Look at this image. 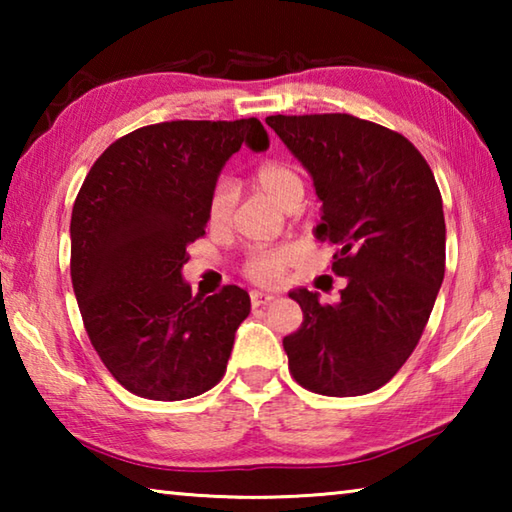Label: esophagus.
<instances>
[{"instance_id":"34e87169","label":"esophagus","mask_w":512,"mask_h":512,"mask_svg":"<svg viewBox=\"0 0 512 512\" xmlns=\"http://www.w3.org/2000/svg\"><path fill=\"white\" fill-rule=\"evenodd\" d=\"M275 296L273 291H264V289H255L250 291V300H253V307H259V305H266V302H271Z\"/></svg>"}]
</instances>
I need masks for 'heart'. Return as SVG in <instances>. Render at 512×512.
<instances>
[{
	"label": "heart",
	"mask_w": 512,
	"mask_h": 512,
	"mask_svg": "<svg viewBox=\"0 0 512 512\" xmlns=\"http://www.w3.org/2000/svg\"><path fill=\"white\" fill-rule=\"evenodd\" d=\"M255 185L275 201L280 207L298 205L302 194H305V183H302L300 171L289 162L282 160H266L259 164L253 173ZM232 207L230 187H216L210 201V221L223 223L228 219ZM293 262V250L289 246H273V248H257L246 259V273L255 282H273L280 277L287 266Z\"/></svg>",
	"instance_id": "heart-1"
}]
</instances>
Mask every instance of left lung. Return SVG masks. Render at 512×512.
<instances>
[{
	"instance_id": "1",
	"label": "left lung",
	"mask_w": 512,
	"mask_h": 512,
	"mask_svg": "<svg viewBox=\"0 0 512 512\" xmlns=\"http://www.w3.org/2000/svg\"><path fill=\"white\" fill-rule=\"evenodd\" d=\"M309 171L318 241L336 246L341 300L293 289L302 325L284 336L291 375L329 397L366 395L418 345L445 277V214L436 178L400 133L352 115L266 117Z\"/></svg>"
}]
</instances>
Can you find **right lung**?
Instances as JSON below:
<instances>
[{"label": "right lung", "mask_w": 512, "mask_h": 512, "mask_svg": "<svg viewBox=\"0 0 512 512\" xmlns=\"http://www.w3.org/2000/svg\"><path fill=\"white\" fill-rule=\"evenodd\" d=\"M268 149L255 117L164 121L110 144L72 210V284L94 350L126 391L176 402L225 372L248 291L192 296L187 246L205 235L223 164Z\"/></svg>", "instance_id": "right-lung-1"}]
</instances>
